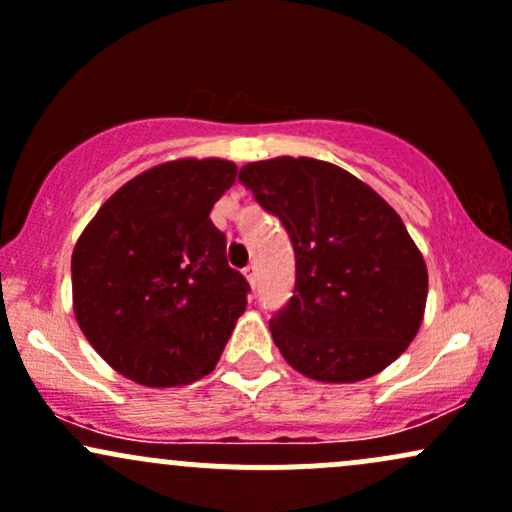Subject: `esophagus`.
Here are the masks:
<instances>
[{
	"label": "esophagus",
	"instance_id": "1",
	"mask_svg": "<svg viewBox=\"0 0 512 512\" xmlns=\"http://www.w3.org/2000/svg\"><path fill=\"white\" fill-rule=\"evenodd\" d=\"M244 275H246V280H249V285H251V287H256V283H258L256 266H246V268H244Z\"/></svg>",
	"mask_w": 512,
	"mask_h": 512
}]
</instances>
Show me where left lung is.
Instances as JSON below:
<instances>
[{"mask_svg":"<svg viewBox=\"0 0 512 512\" xmlns=\"http://www.w3.org/2000/svg\"><path fill=\"white\" fill-rule=\"evenodd\" d=\"M239 181L295 249V290L268 321L287 363L333 384L392 365L421 329L428 297L426 261L392 205L309 157L251 162Z\"/></svg>","mask_w":512,"mask_h":512,"instance_id":"left-lung-1","label":"left lung"}]
</instances>
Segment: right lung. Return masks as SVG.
Wrapping results in <instances>:
<instances>
[{
    "mask_svg": "<svg viewBox=\"0 0 512 512\" xmlns=\"http://www.w3.org/2000/svg\"><path fill=\"white\" fill-rule=\"evenodd\" d=\"M234 179L225 159L154 166L118 188L74 246V317L128 380L181 387L215 370L249 295L210 220Z\"/></svg>",
    "mask_w": 512,
    "mask_h": 512,
    "instance_id": "obj_1",
    "label": "right lung"
}]
</instances>
